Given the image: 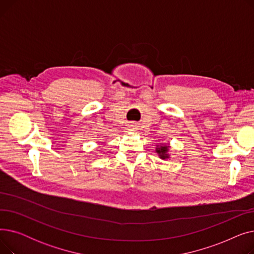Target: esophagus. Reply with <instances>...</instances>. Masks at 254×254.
I'll list each match as a JSON object with an SVG mask.
<instances>
[{
	"label": "esophagus",
	"instance_id": "esophagus-1",
	"mask_svg": "<svg viewBox=\"0 0 254 254\" xmlns=\"http://www.w3.org/2000/svg\"><path fill=\"white\" fill-rule=\"evenodd\" d=\"M130 128H136V127H135L134 125H131V126H130Z\"/></svg>",
	"mask_w": 254,
	"mask_h": 254
}]
</instances>
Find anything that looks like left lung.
Returning <instances> with one entry per match:
<instances>
[{
	"label": "left lung",
	"mask_w": 254,
	"mask_h": 254,
	"mask_svg": "<svg viewBox=\"0 0 254 254\" xmlns=\"http://www.w3.org/2000/svg\"><path fill=\"white\" fill-rule=\"evenodd\" d=\"M169 147L170 146H168V145H165V144H163V145H161V146H156V149H155V151H156V153L158 154V156L161 157L162 159H166V158H170V154H169Z\"/></svg>",
	"instance_id": "obj_1"
}]
</instances>
